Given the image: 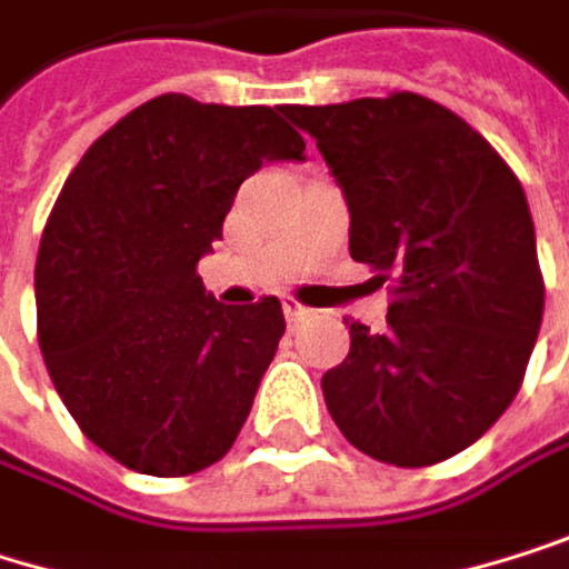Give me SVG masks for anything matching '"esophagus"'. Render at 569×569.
<instances>
[{
    "label": "esophagus",
    "mask_w": 569,
    "mask_h": 569,
    "mask_svg": "<svg viewBox=\"0 0 569 569\" xmlns=\"http://www.w3.org/2000/svg\"><path fill=\"white\" fill-rule=\"evenodd\" d=\"M282 313H287V320H290L293 327L313 317V310H310V307H303V303H297L293 297H287V300H282Z\"/></svg>",
    "instance_id": "34e87169"
}]
</instances>
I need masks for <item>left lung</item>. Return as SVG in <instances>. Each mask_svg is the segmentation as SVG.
<instances>
[{
  "label": "left lung",
  "instance_id": "left-lung-1",
  "mask_svg": "<svg viewBox=\"0 0 569 569\" xmlns=\"http://www.w3.org/2000/svg\"><path fill=\"white\" fill-rule=\"evenodd\" d=\"M350 209V256L391 279L388 330L350 323L323 375L343 438L388 466L459 456L512 405L543 320L519 178L459 113L418 93L287 107Z\"/></svg>",
  "mask_w": 569,
  "mask_h": 569
}]
</instances>
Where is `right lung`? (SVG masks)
I'll use <instances>...</instances> for the list:
<instances>
[{"label":"right lung","mask_w":569,"mask_h":569,"mask_svg":"<svg viewBox=\"0 0 569 569\" xmlns=\"http://www.w3.org/2000/svg\"><path fill=\"white\" fill-rule=\"evenodd\" d=\"M279 107L161 93L70 171L36 256L47 371L80 431L144 476H191L242 431L287 330L276 297L226 307L198 259L262 161H303Z\"/></svg>","instance_id":"add662e5"}]
</instances>
